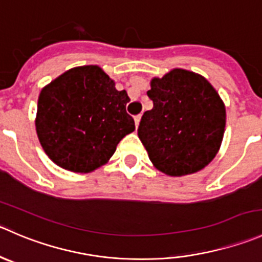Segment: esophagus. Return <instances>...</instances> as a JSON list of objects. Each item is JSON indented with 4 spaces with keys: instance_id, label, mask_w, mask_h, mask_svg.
Listing matches in <instances>:
<instances>
[{
    "instance_id": "34e87169",
    "label": "esophagus",
    "mask_w": 262,
    "mask_h": 262,
    "mask_svg": "<svg viewBox=\"0 0 262 262\" xmlns=\"http://www.w3.org/2000/svg\"><path fill=\"white\" fill-rule=\"evenodd\" d=\"M134 121H136V126H137V128H138L139 123H141V115L136 116V118H134Z\"/></svg>"
}]
</instances>
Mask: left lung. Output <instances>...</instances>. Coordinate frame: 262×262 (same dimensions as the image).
<instances>
[{"label": "left lung", "mask_w": 262, "mask_h": 262, "mask_svg": "<svg viewBox=\"0 0 262 262\" xmlns=\"http://www.w3.org/2000/svg\"><path fill=\"white\" fill-rule=\"evenodd\" d=\"M149 85L154 107L142 116L138 137L154 166L169 177L206 167L224 137L227 113L219 93L202 75L178 68Z\"/></svg>", "instance_id": "1"}]
</instances>
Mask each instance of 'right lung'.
Masks as SVG:
<instances>
[{
  "label": "right lung",
  "instance_id": "right-lung-1",
  "mask_svg": "<svg viewBox=\"0 0 262 262\" xmlns=\"http://www.w3.org/2000/svg\"><path fill=\"white\" fill-rule=\"evenodd\" d=\"M125 91L97 65L73 68L42 88L35 130L47 156L62 169L91 172L136 129Z\"/></svg>",
  "mask_w": 262,
  "mask_h": 262
}]
</instances>
